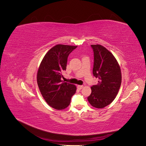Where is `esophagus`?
<instances>
[{"mask_svg":"<svg viewBox=\"0 0 146 146\" xmlns=\"http://www.w3.org/2000/svg\"><path fill=\"white\" fill-rule=\"evenodd\" d=\"M83 88V85H78L77 86V88H78V89H79V90H82Z\"/></svg>","mask_w":146,"mask_h":146,"instance_id":"34e87169","label":"esophagus"}]
</instances>
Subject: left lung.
Segmentation results:
<instances>
[{
    "label": "left lung",
    "mask_w": 146,
    "mask_h": 146,
    "mask_svg": "<svg viewBox=\"0 0 146 146\" xmlns=\"http://www.w3.org/2000/svg\"><path fill=\"white\" fill-rule=\"evenodd\" d=\"M94 52L92 74L99 78L98 85L91 86L88 97L95 108H102L111 104L117 96L122 81L121 68L113 55L104 46L91 45Z\"/></svg>",
    "instance_id": "obj_1"
}]
</instances>
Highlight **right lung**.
Wrapping results in <instances>:
<instances>
[{
	"mask_svg": "<svg viewBox=\"0 0 146 146\" xmlns=\"http://www.w3.org/2000/svg\"><path fill=\"white\" fill-rule=\"evenodd\" d=\"M77 46L58 44L44 56L37 73V83L46 102L56 110H63L70 103L76 86L61 80L66 69L68 57Z\"/></svg>",
	"mask_w": 146,
	"mask_h": 146,
	"instance_id": "1",
	"label": "right lung"
}]
</instances>
